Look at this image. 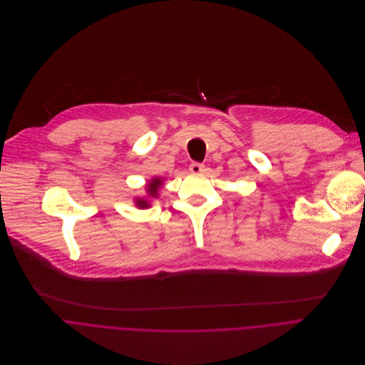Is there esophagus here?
Segmentation results:
<instances>
[{
	"label": "esophagus",
	"instance_id": "1",
	"mask_svg": "<svg viewBox=\"0 0 365 365\" xmlns=\"http://www.w3.org/2000/svg\"><path fill=\"white\" fill-rule=\"evenodd\" d=\"M190 171H191L192 174H200V173L204 171V165L200 164V163H191V164H190Z\"/></svg>",
	"mask_w": 365,
	"mask_h": 365
}]
</instances>
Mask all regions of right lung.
I'll list each match as a JSON object with an SVG mask.
<instances>
[{
  "mask_svg": "<svg viewBox=\"0 0 365 365\" xmlns=\"http://www.w3.org/2000/svg\"><path fill=\"white\" fill-rule=\"evenodd\" d=\"M161 185H163V180H161V178H158V177H157V178H153V180L148 182V185H147L148 197H150V198H157L158 190L161 188ZM135 202H136V205H138L139 208H148L150 204H151V201H150L148 198H136Z\"/></svg>",
  "mask_w": 365,
  "mask_h": 365,
  "instance_id": "1",
  "label": "right lung"
}]
</instances>
